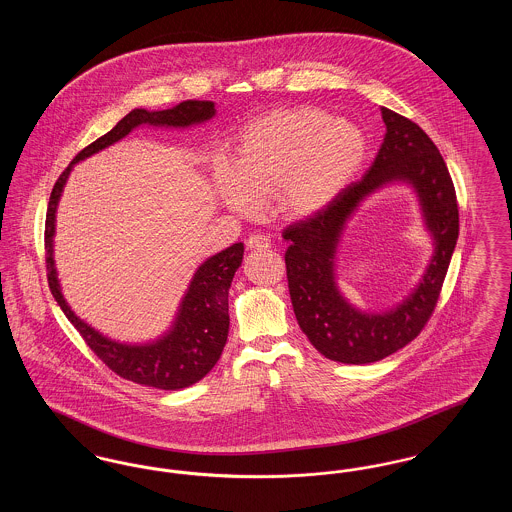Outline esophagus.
I'll return each mask as SVG.
<instances>
[{"mask_svg": "<svg viewBox=\"0 0 512 512\" xmlns=\"http://www.w3.org/2000/svg\"><path fill=\"white\" fill-rule=\"evenodd\" d=\"M247 247L259 251V249H268L270 242H268L265 236H261V234H253V236H249V240H247Z\"/></svg>", "mask_w": 512, "mask_h": 512, "instance_id": "esophagus-1", "label": "esophagus"}]
</instances>
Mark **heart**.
<instances>
[{
    "mask_svg": "<svg viewBox=\"0 0 512 512\" xmlns=\"http://www.w3.org/2000/svg\"><path fill=\"white\" fill-rule=\"evenodd\" d=\"M368 157L361 126L317 107H278L245 124L232 167L215 163L213 192L238 217H255L272 197L286 220H309L330 209Z\"/></svg>",
    "mask_w": 512,
    "mask_h": 512,
    "instance_id": "heart-1",
    "label": "heart"
}]
</instances>
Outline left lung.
<instances>
[{"instance_id": "8db88e82", "label": "left lung", "mask_w": 512, "mask_h": 512, "mask_svg": "<svg viewBox=\"0 0 512 512\" xmlns=\"http://www.w3.org/2000/svg\"><path fill=\"white\" fill-rule=\"evenodd\" d=\"M386 136L372 167L340 199L284 230L288 288L299 328L320 355L345 365L382 361L413 341L438 303L459 238L455 188L438 147L413 121L382 107ZM407 185L417 197L433 255L423 276L399 304L366 312L340 292L337 259L342 234L358 207L384 187Z\"/></svg>"}]
</instances>
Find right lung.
Instances as JSON below:
<instances>
[{
  "mask_svg": "<svg viewBox=\"0 0 512 512\" xmlns=\"http://www.w3.org/2000/svg\"><path fill=\"white\" fill-rule=\"evenodd\" d=\"M215 115L217 109L213 101H182L176 107L165 111L132 109L117 122L115 128L103 134L94 144L84 147L74 157L71 165L55 182L49 197L46 215V263L49 290L57 305L73 322L74 328L90 345V349L113 372L130 382L157 390L188 388L205 378L211 368L217 365L230 328L228 290L236 270L242 265L244 244L230 245L195 268L194 276L178 303L171 326L161 336L140 343L113 340L96 330L92 324H88L84 318L78 317L63 295L53 257L57 207L74 165L121 142L132 130L140 126L184 130L209 122Z\"/></svg>",
  "mask_w": 512,
  "mask_h": 512,
  "instance_id": "right-lung-1",
  "label": "right lung"
}]
</instances>
